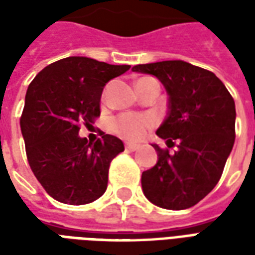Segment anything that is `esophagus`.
Segmentation results:
<instances>
[{
  "mask_svg": "<svg viewBox=\"0 0 255 255\" xmlns=\"http://www.w3.org/2000/svg\"><path fill=\"white\" fill-rule=\"evenodd\" d=\"M139 144L135 143H126V149L129 150V151H135V150H138Z\"/></svg>",
  "mask_w": 255,
  "mask_h": 255,
  "instance_id": "esophagus-1",
  "label": "esophagus"
}]
</instances>
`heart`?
<instances>
[{
  "label": "heart",
  "mask_w": 255,
  "mask_h": 255,
  "mask_svg": "<svg viewBox=\"0 0 255 255\" xmlns=\"http://www.w3.org/2000/svg\"><path fill=\"white\" fill-rule=\"evenodd\" d=\"M154 124L153 117L147 115H123L113 123V129L120 136L129 140H139Z\"/></svg>",
  "instance_id": "1"
}]
</instances>
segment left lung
<instances>
[{"label": "left lung", "instance_id": "1", "mask_svg": "<svg viewBox=\"0 0 255 255\" xmlns=\"http://www.w3.org/2000/svg\"><path fill=\"white\" fill-rule=\"evenodd\" d=\"M133 72L153 75L165 87L168 111L157 129L171 154L151 143L158 155L142 173L144 197L155 206L183 210L198 203L219 183L235 142V102L213 72L182 60L142 64Z\"/></svg>", "mask_w": 255, "mask_h": 255}]
</instances>
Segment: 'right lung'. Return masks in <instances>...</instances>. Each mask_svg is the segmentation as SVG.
<instances>
[{
    "label": "right lung",
    "instance_id": "right-lung-1",
    "mask_svg": "<svg viewBox=\"0 0 255 255\" xmlns=\"http://www.w3.org/2000/svg\"><path fill=\"white\" fill-rule=\"evenodd\" d=\"M128 69L67 57L43 68L28 86L20 119L27 160L42 187L58 202L86 205L106 191L111 161L124 143L109 133L89 142L79 136V124L100 116L104 87Z\"/></svg>",
    "mask_w": 255,
    "mask_h": 255
}]
</instances>
